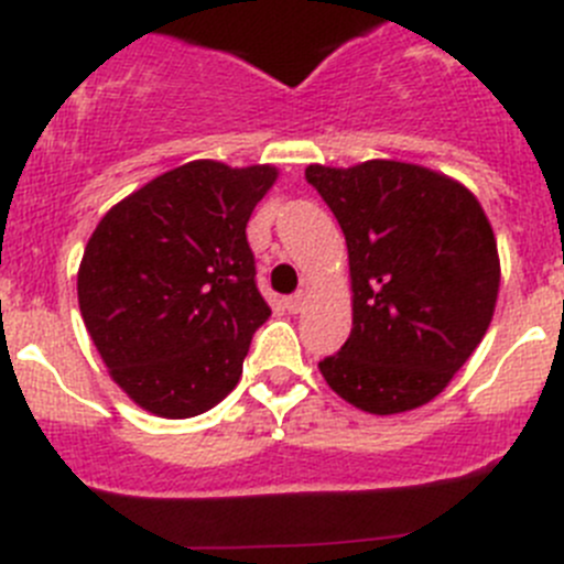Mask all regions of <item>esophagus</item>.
Instances as JSON below:
<instances>
[{"instance_id":"esophagus-1","label":"esophagus","mask_w":564,"mask_h":564,"mask_svg":"<svg viewBox=\"0 0 564 564\" xmlns=\"http://www.w3.org/2000/svg\"><path fill=\"white\" fill-rule=\"evenodd\" d=\"M306 304H310V295H306L304 290H299V293H295V295L284 299V306H288L290 312H304Z\"/></svg>"}]
</instances>
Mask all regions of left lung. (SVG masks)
I'll return each mask as SVG.
<instances>
[{
    "instance_id": "8db88e82",
    "label": "left lung",
    "mask_w": 564,
    "mask_h": 564,
    "mask_svg": "<svg viewBox=\"0 0 564 564\" xmlns=\"http://www.w3.org/2000/svg\"><path fill=\"white\" fill-rule=\"evenodd\" d=\"M348 243L354 328L317 365L354 409L403 414L449 387L499 299L494 227L469 188L392 159L306 166Z\"/></svg>"
}]
</instances>
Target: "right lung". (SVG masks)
I'll return each mask as SVG.
<instances>
[{"mask_svg":"<svg viewBox=\"0 0 564 564\" xmlns=\"http://www.w3.org/2000/svg\"><path fill=\"white\" fill-rule=\"evenodd\" d=\"M280 170L188 161L106 210L79 263V310L111 381L148 414L188 420L236 389L271 306L247 221Z\"/></svg>","mask_w":564,"mask_h":564,"instance_id":"right-lung-1","label":"right lung"}]
</instances>
